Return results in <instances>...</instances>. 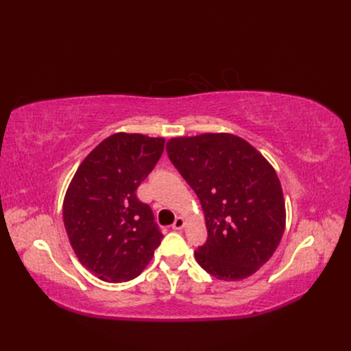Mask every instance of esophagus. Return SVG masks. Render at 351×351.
<instances>
[{
	"label": "esophagus",
	"mask_w": 351,
	"mask_h": 351,
	"mask_svg": "<svg viewBox=\"0 0 351 351\" xmlns=\"http://www.w3.org/2000/svg\"><path fill=\"white\" fill-rule=\"evenodd\" d=\"M183 227H184V218L177 217L176 221H174V224H173V230H182Z\"/></svg>",
	"instance_id": "34e87169"
}]
</instances>
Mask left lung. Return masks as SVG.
<instances>
[{
	"label": "left lung",
	"mask_w": 351,
	"mask_h": 351,
	"mask_svg": "<svg viewBox=\"0 0 351 351\" xmlns=\"http://www.w3.org/2000/svg\"><path fill=\"white\" fill-rule=\"evenodd\" d=\"M167 152L205 214L208 240L195 252L197 263L218 280L250 277L271 259L285 228L274 167L231 133L173 137Z\"/></svg>",
	"instance_id": "left-lung-1"
}]
</instances>
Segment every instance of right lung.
<instances>
[{"label":"right lung","instance_id":"right-lung-1","mask_svg":"<svg viewBox=\"0 0 351 351\" xmlns=\"http://www.w3.org/2000/svg\"><path fill=\"white\" fill-rule=\"evenodd\" d=\"M164 137L114 133L83 159L62 202V219L80 263L107 282L136 278L162 234L136 190L164 152Z\"/></svg>","mask_w":351,"mask_h":351}]
</instances>
